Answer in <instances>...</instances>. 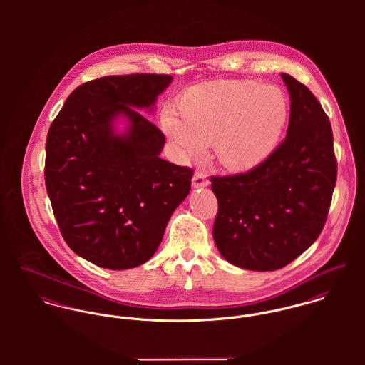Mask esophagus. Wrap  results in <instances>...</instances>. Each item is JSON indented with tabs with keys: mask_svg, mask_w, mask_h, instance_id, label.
Returning <instances> with one entry per match:
<instances>
[{
	"mask_svg": "<svg viewBox=\"0 0 365 365\" xmlns=\"http://www.w3.org/2000/svg\"><path fill=\"white\" fill-rule=\"evenodd\" d=\"M209 185L208 178L204 173L197 171L192 177V187L194 188H207Z\"/></svg>",
	"mask_w": 365,
	"mask_h": 365,
	"instance_id": "esophagus-1",
	"label": "esophagus"
}]
</instances>
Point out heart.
Listing matches in <instances>:
<instances>
[{
  "instance_id": "obj_1",
  "label": "heart",
  "mask_w": 365,
  "mask_h": 365,
  "mask_svg": "<svg viewBox=\"0 0 365 365\" xmlns=\"http://www.w3.org/2000/svg\"><path fill=\"white\" fill-rule=\"evenodd\" d=\"M288 113V100L278 87L219 80L188 91L182 112L165 106L161 128L181 158L204 155L215 140L217 160L232 171L246 173L275 150Z\"/></svg>"
}]
</instances>
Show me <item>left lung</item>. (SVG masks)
<instances>
[{"label":"left lung","mask_w":365,"mask_h":365,"mask_svg":"<svg viewBox=\"0 0 365 365\" xmlns=\"http://www.w3.org/2000/svg\"><path fill=\"white\" fill-rule=\"evenodd\" d=\"M291 100L285 140L246 174L212 177L219 209L213 240L222 257L252 271H274L319 237L336 185L327 115L307 86L281 74Z\"/></svg>","instance_id":"obj_1"}]
</instances>
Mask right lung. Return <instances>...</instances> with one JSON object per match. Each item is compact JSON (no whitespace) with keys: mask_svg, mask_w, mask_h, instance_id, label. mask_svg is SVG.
<instances>
[{"mask_svg":"<svg viewBox=\"0 0 365 365\" xmlns=\"http://www.w3.org/2000/svg\"><path fill=\"white\" fill-rule=\"evenodd\" d=\"M171 81L129 74L84 83L49 129L45 181L54 217L68 247L98 267L150 260L190 194L192 170L160 157L165 138L139 112H153Z\"/></svg>","mask_w":365,"mask_h":365,"instance_id":"right-lung-1","label":"right lung"}]
</instances>
